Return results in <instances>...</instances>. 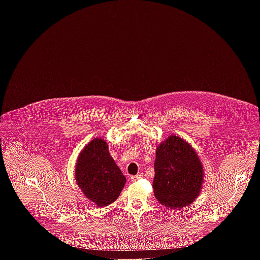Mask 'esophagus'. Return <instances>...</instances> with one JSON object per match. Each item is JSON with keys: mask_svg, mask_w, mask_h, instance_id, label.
<instances>
[{"mask_svg": "<svg viewBox=\"0 0 260 260\" xmlns=\"http://www.w3.org/2000/svg\"><path fill=\"white\" fill-rule=\"evenodd\" d=\"M142 176H143V175H141V174L136 175V176H132V177H131V180L134 181V182H136V181H138L140 178H142Z\"/></svg>", "mask_w": 260, "mask_h": 260, "instance_id": "esophagus-1", "label": "esophagus"}]
</instances>
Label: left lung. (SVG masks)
<instances>
[{"instance_id": "8db88e82", "label": "left lung", "mask_w": 260, "mask_h": 260, "mask_svg": "<svg viewBox=\"0 0 260 260\" xmlns=\"http://www.w3.org/2000/svg\"><path fill=\"white\" fill-rule=\"evenodd\" d=\"M153 192L170 209L189 206L199 197L203 182V164L192 146L172 135L156 148Z\"/></svg>"}]
</instances>
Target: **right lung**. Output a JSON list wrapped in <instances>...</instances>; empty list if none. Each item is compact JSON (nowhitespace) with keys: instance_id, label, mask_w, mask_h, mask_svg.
Listing matches in <instances>:
<instances>
[{"instance_id":"1","label":"right lung","mask_w":260,"mask_h":260,"mask_svg":"<svg viewBox=\"0 0 260 260\" xmlns=\"http://www.w3.org/2000/svg\"><path fill=\"white\" fill-rule=\"evenodd\" d=\"M75 179L83 194L100 208L114 203L126 182L102 138L91 140L79 153Z\"/></svg>"}]
</instances>
